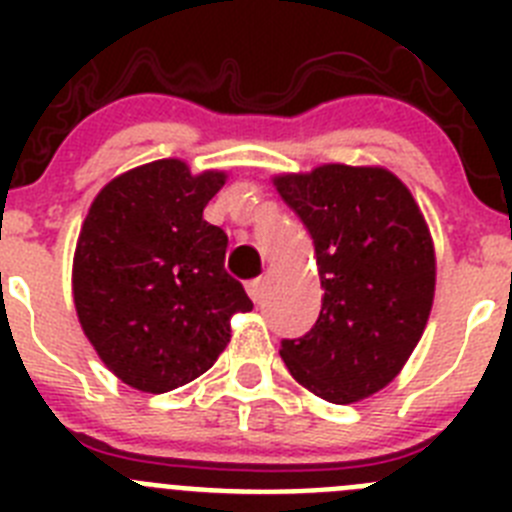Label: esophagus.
Here are the masks:
<instances>
[{
    "mask_svg": "<svg viewBox=\"0 0 512 512\" xmlns=\"http://www.w3.org/2000/svg\"><path fill=\"white\" fill-rule=\"evenodd\" d=\"M264 287H266L264 277H256V279H251V282L246 284L248 295H251L253 302H261V297H264Z\"/></svg>",
    "mask_w": 512,
    "mask_h": 512,
    "instance_id": "34e87169",
    "label": "esophagus"
}]
</instances>
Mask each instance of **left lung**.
I'll list each match as a JSON object with an SVG mask.
<instances>
[{
  "label": "left lung",
  "instance_id": "1",
  "mask_svg": "<svg viewBox=\"0 0 512 512\" xmlns=\"http://www.w3.org/2000/svg\"><path fill=\"white\" fill-rule=\"evenodd\" d=\"M310 233L323 307L279 356L312 395L336 405L392 382L423 336L436 256L420 207L392 171L325 164L274 179Z\"/></svg>",
  "mask_w": 512,
  "mask_h": 512
}]
</instances>
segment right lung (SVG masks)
<instances>
[{"label":"right lung","instance_id":"right-lung-1","mask_svg":"<svg viewBox=\"0 0 512 512\" xmlns=\"http://www.w3.org/2000/svg\"><path fill=\"white\" fill-rule=\"evenodd\" d=\"M223 171L194 176L161 158L94 197L74 253V305L89 343L140 392L205 374L230 341V318L253 310L225 271L228 235L202 217Z\"/></svg>","mask_w":512,"mask_h":512}]
</instances>
